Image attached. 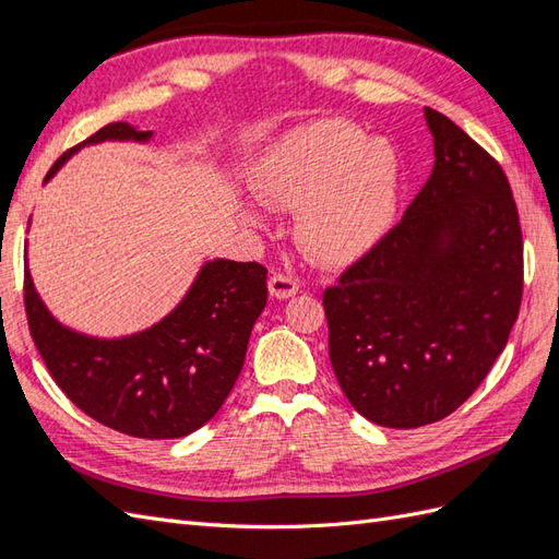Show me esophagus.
<instances>
[{
	"instance_id": "esophagus-1",
	"label": "esophagus",
	"mask_w": 559,
	"mask_h": 559,
	"mask_svg": "<svg viewBox=\"0 0 559 559\" xmlns=\"http://www.w3.org/2000/svg\"><path fill=\"white\" fill-rule=\"evenodd\" d=\"M267 289H270V296L275 298H292L298 294V280L284 275V273H275L273 277L267 280Z\"/></svg>"
}]
</instances>
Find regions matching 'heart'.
Wrapping results in <instances>:
<instances>
[{
    "instance_id": "b5f03b06",
    "label": "heart",
    "mask_w": 559,
    "mask_h": 559,
    "mask_svg": "<svg viewBox=\"0 0 559 559\" xmlns=\"http://www.w3.org/2000/svg\"><path fill=\"white\" fill-rule=\"evenodd\" d=\"M253 195L298 210L294 238L319 265H347L373 249L396 210V158L347 121H319L284 138L259 163ZM257 222V214H245Z\"/></svg>"
}]
</instances>
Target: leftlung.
Masks as SVG:
<instances>
[{
  "mask_svg": "<svg viewBox=\"0 0 559 559\" xmlns=\"http://www.w3.org/2000/svg\"><path fill=\"white\" fill-rule=\"evenodd\" d=\"M431 177L382 240L324 292L329 357L354 411L389 429L454 413L509 343L522 228L501 165L425 109Z\"/></svg>",
  "mask_w": 559,
  "mask_h": 559,
  "instance_id": "obj_1",
  "label": "left lung"
}]
</instances>
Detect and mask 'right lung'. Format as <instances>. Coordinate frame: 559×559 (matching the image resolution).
<instances>
[{"label": "right lung", "instance_id": "right-lung-1", "mask_svg": "<svg viewBox=\"0 0 559 559\" xmlns=\"http://www.w3.org/2000/svg\"><path fill=\"white\" fill-rule=\"evenodd\" d=\"M151 132L109 123L72 146L46 179L83 144L146 140ZM267 270L251 261H214L200 270L177 310L123 341H95L62 329L25 270L29 335L50 378L99 425L134 438H181L210 421L238 380L253 321L265 308Z\"/></svg>", "mask_w": 559, "mask_h": 559}]
</instances>
